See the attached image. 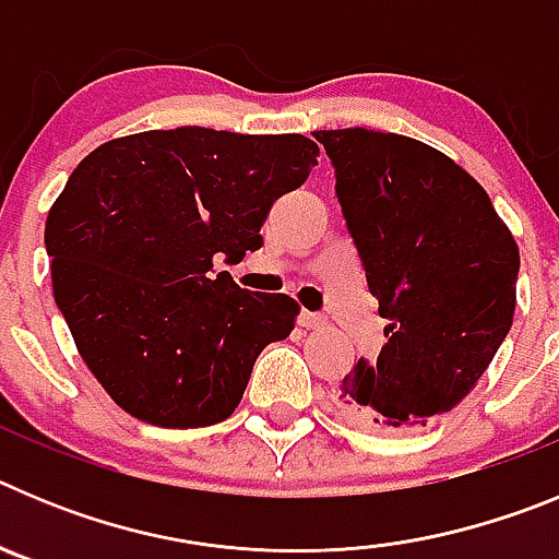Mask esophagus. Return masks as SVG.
Instances as JSON below:
<instances>
[{"label":"esophagus","mask_w":559,"mask_h":559,"mask_svg":"<svg viewBox=\"0 0 559 559\" xmlns=\"http://www.w3.org/2000/svg\"><path fill=\"white\" fill-rule=\"evenodd\" d=\"M299 324H302V328H308V330L324 328V324H328V316H324V313H310V310H302V313H299Z\"/></svg>","instance_id":"1"}]
</instances>
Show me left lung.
<instances>
[{
	"mask_svg": "<svg viewBox=\"0 0 559 559\" xmlns=\"http://www.w3.org/2000/svg\"><path fill=\"white\" fill-rule=\"evenodd\" d=\"M335 195L389 319L378 360H358L338 403L353 423L412 431L459 406L515 313L521 254L484 187L445 153L400 133L316 131Z\"/></svg>",
	"mask_w": 559,
	"mask_h": 559,
	"instance_id": "obj_1",
	"label": "left lung"
}]
</instances>
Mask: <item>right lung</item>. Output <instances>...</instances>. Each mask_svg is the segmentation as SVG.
Returning <instances> with one entry per match:
<instances>
[{
    "instance_id": "1",
    "label": "right lung",
    "mask_w": 559,
    "mask_h": 559,
    "mask_svg": "<svg viewBox=\"0 0 559 559\" xmlns=\"http://www.w3.org/2000/svg\"><path fill=\"white\" fill-rule=\"evenodd\" d=\"M316 156L302 133L185 126L111 140L75 167L44 226L52 296L122 412L159 428L235 412L299 305L251 294L212 263L263 246L271 204L305 185Z\"/></svg>"
}]
</instances>
